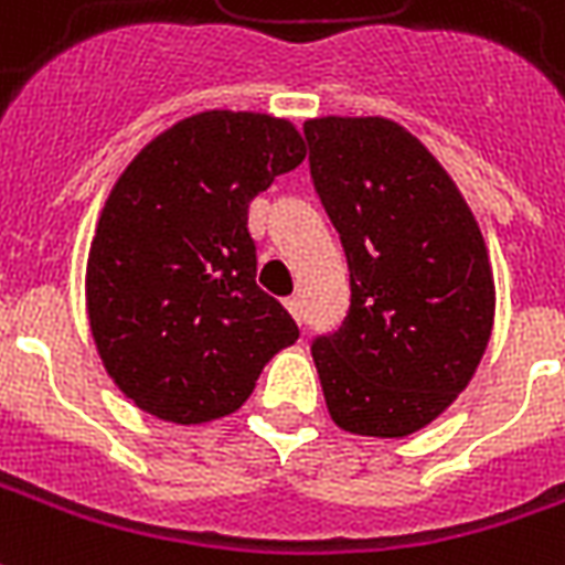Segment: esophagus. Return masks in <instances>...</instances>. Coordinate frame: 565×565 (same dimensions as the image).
Returning a JSON list of instances; mask_svg holds the SVG:
<instances>
[{"mask_svg":"<svg viewBox=\"0 0 565 565\" xmlns=\"http://www.w3.org/2000/svg\"><path fill=\"white\" fill-rule=\"evenodd\" d=\"M284 308H287V311H290V315H294L296 320L302 323V302H299L296 296H290V299H284Z\"/></svg>","mask_w":565,"mask_h":565,"instance_id":"34e87169","label":"esophagus"}]
</instances>
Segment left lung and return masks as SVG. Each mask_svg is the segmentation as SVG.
<instances>
[{"mask_svg":"<svg viewBox=\"0 0 565 565\" xmlns=\"http://www.w3.org/2000/svg\"><path fill=\"white\" fill-rule=\"evenodd\" d=\"M308 164L350 269V308L311 344L338 428L407 437L461 395L494 326V278L473 212L398 122H305Z\"/></svg>","mask_w":565,"mask_h":565,"instance_id":"obj_1","label":"left lung"}]
</instances>
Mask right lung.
<instances>
[{
  "label": "right lung",
  "instance_id": "add662e5",
  "mask_svg": "<svg viewBox=\"0 0 565 565\" xmlns=\"http://www.w3.org/2000/svg\"><path fill=\"white\" fill-rule=\"evenodd\" d=\"M287 119L209 110L158 134L104 203L86 308L113 383L158 419L239 411L263 365L299 338L257 287L250 200L302 164Z\"/></svg>",
  "mask_w": 565,
  "mask_h": 565
}]
</instances>
